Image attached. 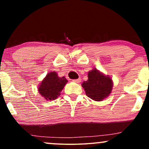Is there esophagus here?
Wrapping results in <instances>:
<instances>
[{
    "label": "esophagus",
    "instance_id": "obj_1",
    "mask_svg": "<svg viewBox=\"0 0 149 149\" xmlns=\"http://www.w3.org/2000/svg\"><path fill=\"white\" fill-rule=\"evenodd\" d=\"M80 80H81V78H78V79H75V80H73V82H75V83H80Z\"/></svg>",
    "mask_w": 149,
    "mask_h": 149
}]
</instances>
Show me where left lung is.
Returning <instances> with one entry per match:
<instances>
[{"label": "left lung", "instance_id": "8db88e82", "mask_svg": "<svg viewBox=\"0 0 149 149\" xmlns=\"http://www.w3.org/2000/svg\"><path fill=\"white\" fill-rule=\"evenodd\" d=\"M82 86L88 97L95 101H102L111 93L113 87L110 77L104 76L97 69L88 73V80L84 81Z\"/></svg>", "mask_w": 149, "mask_h": 149}]
</instances>
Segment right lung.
Segmentation results:
<instances>
[{"mask_svg": "<svg viewBox=\"0 0 149 149\" xmlns=\"http://www.w3.org/2000/svg\"><path fill=\"white\" fill-rule=\"evenodd\" d=\"M67 81L64 77L59 78L56 72L49 73L39 86V93L47 100H55Z\"/></svg>", "mask_w": 149, "mask_h": 149, "instance_id": "add662e5", "label": "right lung"}]
</instances>
